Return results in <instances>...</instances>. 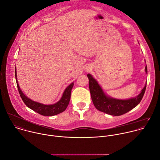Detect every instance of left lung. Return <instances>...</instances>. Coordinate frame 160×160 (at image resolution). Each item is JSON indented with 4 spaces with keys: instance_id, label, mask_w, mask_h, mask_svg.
I'll use <instances>...</instances> for the list:
<instances>
[{
    "instance_id": "obj_1",
    "label": "left lung",
    "mask_w": 160,
    "mask_h": 160,
    "mask_svg": "<svg viewBox=\"0 0 160 160\" xmlns=\"http://www.w3.org/2000/svg\"><path fill=\"white\" fill-rule=\"evenodd\" d=\"M147 73V67L145 68ZM89 80V89L91 98L95 108L103 112L112 116H121L127 113L137 106L142 100L144 94L146 85L142 89L141 92L137 97L128 100L112 98L106 95L98 82L93 77L88 74Z\"/></svg>"
}]
</instances>
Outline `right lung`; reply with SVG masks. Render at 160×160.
I'll return each mask as SVG.
<instances>
[{
    "label": "right lung",
    "instance_id": "add662e5",
    "mask_svg": "<svg viewBox=\"0 0 160 160\" xmlns=\"http://www.w3.org/2000/svg\"><path fill=\"white\" fill-rule=\"evenodd\" d=\"M15 77L16 79L18 91L22 100L28 107L32 109V111L44 116H52L63 112L67 109V106L68 105L70 102L71 91L73 87V83H72L65 89L62 98L57 103L52 105H44L29 99L22 93V92L20 89V87L17 80L16 68H15Z\"/></svg>",
    "mask_w": 160,
    "mask_h": 160
}]
</instances>
